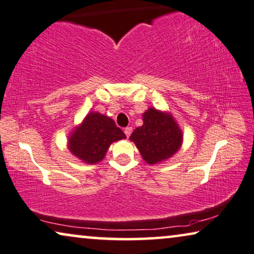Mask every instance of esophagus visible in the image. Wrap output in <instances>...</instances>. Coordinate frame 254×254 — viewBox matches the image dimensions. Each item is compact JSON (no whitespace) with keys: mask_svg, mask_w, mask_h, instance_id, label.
Masks as SVG:
<instances>
[{"mask_svg":"<svg viewBox=\"0 0 254 254\" xmlns=\"http://www.w3.org/2000/svg\"><path fill=\"white\" fill-rule=\"evenodd\" d=\"M131 132H132V127H125V129H124V133H125V136H127V137H130Z\"/></svg>","mask_w":254,"mask_h":254,"instance_id":"1","label":"esophagus"}]
</instances>
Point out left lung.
<instances>
[{
	"label": "left lung",
	"instance_id": "obj_1",
	"mask_svg": "<svg viewBox=\"0 0 254 254\" xmlns=\"http://www.w3.org/2000/svg\"><path fill=\"white\" fill-rule=\"evenodd\" d=\"M143 121L130 140L136 144L147 164H159L177 153L182 144V131L171 114L148 108L143 114Z\"/></svg>",
	"mask_w": 254,
	"mask_h": 254
}]
</instances>
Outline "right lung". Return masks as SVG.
<instances>
[{
    "label": "right lung",
    "instance_id": "add662e5",
    "mask_svg": "<svg viewBox=\"0 0 254 254\" xmlns=\"http://www.w3.org/2000/svg\"><path fill=\"white\" fill-rule=\"evenodd\" d=\"M125 138L123 131L110 117L92 111L70 133L68 148L70 153L86 164H97L103 160L114 141Z\"/></svg>",
    "mask_w": 254,
    "mask_h": 254
}]
</instances>
